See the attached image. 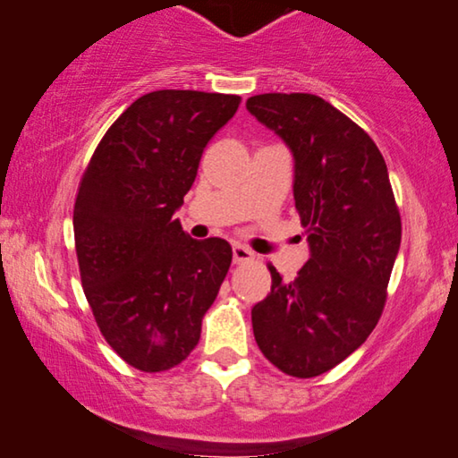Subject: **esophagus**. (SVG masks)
I'll return each instance as SVG.
<instances>
[{"label": "esophagus", "instance_id": "34e87169", "mask_svg": "<svg viewBox=\"0 0 458 458\" xmlns=\"http://www.w3.org/2000/svg\"><path fill=\"white\" fill-rule=\"evenodd\" d=\"M250 260H254L252 250H248L246 246H240V243L233 246V262H235V265H242V262H250Z\"/></svg>", "mask_w": 458, "mask_h": 458}]
</instances>
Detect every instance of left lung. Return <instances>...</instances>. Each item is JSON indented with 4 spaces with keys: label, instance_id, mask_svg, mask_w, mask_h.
I'll return each mask as SVG.
<instances>
[{
    "label": "left lung",
    "instance_id": "1",
    "mask_svg": "<svg viewBox=\"0 0 458 458\" xmlns=\"http://www.w3.org/2000/svg\"><path fill=\"white\" fill-rule=\"evenodd\" d=\"M293 154V199L310 259L293 281L271 271L254 304L260 352L292 377H317L348 359L377 325L403 223L375 141L312 93H262L246 102Z\"/></svg>",
    "mask_w": 458,
    "mask_h": 458
}]
</instances>
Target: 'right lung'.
I'll list each match as a JSON object with an SVG mask.
<instances>
[{"label": "right lung", "mask_w": 458, "mask_h": 458, "mask_svg": "<svg viewBox=\"0 0 458 458\" xmlns=\"http://www.w3.org/2000/svg\"><path fill=\"white\" fill-rule=\"evenodd\" d=\"M240 102L146 93L106 131L81 179L72 225L83 292L106 342L140 371H168L190 356L229 271V243L191 240L173 215Z\"/></svg>", "instance_id": "add662e5"}]
</instances>
